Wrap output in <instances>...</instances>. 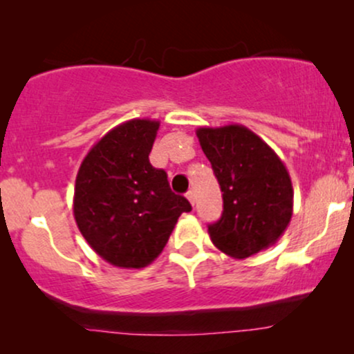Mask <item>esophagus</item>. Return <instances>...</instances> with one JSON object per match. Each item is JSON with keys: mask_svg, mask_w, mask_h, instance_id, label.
Returning a JSON list of instances; mask_svg holds the SVG:
<instances>
[{"mask_svg": "<svg viewBox=\"0 0 354 354\" xmlns=\"http://www.w3.org/2000/svg\"><path fill=\"white\" fill-rule=\"evenodd\" d=\"M186 198H188V201L191 203V205H194V203H196V194H194V191H188V193H186Z\"/></svg>", "mask_w": 354, "mask_h": 354, "instance_id": "1", "label": "esophagus"}]
</instances>
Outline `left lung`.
<instances>
[{"label":"left lung","mask_w":354,"mask_h":354,"mask_svg":"<svg viewBox=\"0 0 354 354\" xmlns=\"http://www.w3.org/2000/svg\"><path fill=\"white\" fill-rule=\"evenodd\" d=\"M196 136L223 191L221 218L208 226L213 245L236 259L273 246L293 216L286 166L243 124L205 126Z\"/></svg>","instance_id":"8db88e82"}]
</instances>
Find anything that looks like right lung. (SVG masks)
Segmentation results:
<instances>
[{
    "label": "right lung",
    "instance_id": "obj_1",
    "mask_svg": "<svg viewBox=\"0 0 354 354\" xmlns=\"http://www.w3.org/2000/svg\"><path fill=\"white\" fill-rule=\"evenodd\" d=\"M160 121L129 120L89 149L76 174L73 213L88 245L118 268L148 266L160 256L181 213L191 211L174 194L149 153Z\"/></svg>",
    "mask_w": 354,
    "mask_h": 354
}]
</instances>
